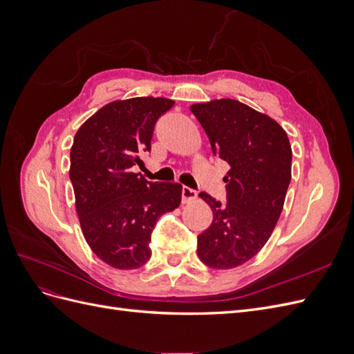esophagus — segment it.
<instances>
[{"label": "esophagus", "mask_w": 354, "mask_h": 354, "mask_svg": "<svg viewBox=\"0 0 354 354\" xmlns=\"http://www.w3.org/2000/svg\"><path fill=\"white\" fill-rule=\"evenodd\" d=\"M196 196H198L196 190L190 189L187 186H183V189H181V201H183V203L192 202L194 199H196Z\"/></svg>", "instance_id": "1"}]
</instances>
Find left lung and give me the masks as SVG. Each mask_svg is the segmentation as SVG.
<instances>
[{"label": "left lung", "mask_w": 354, "mask_h": 354, "mask_svg": "<svg viewBox=\"0 0 354 354\" xmlns=\"http://www.w3.org/2000/svg\"><path fill=\"white\" fill-rule=\"evenodd\" d=\"M212 153L230 165L226 202L201 192L212 209L198 236V255L211 269H233L259 252L276 226L291 181L292 151L283 128L238 100L192 104Z\"/></svg>", "instance_id": "left-lung-1"}]
</instances>
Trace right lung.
<instances>
[{
    "label": "right lung",
    "mask_w": 354,
    "mask_h": 354,
    "mask_svg": "<svg viewBox=\"0 0 354 354\" xmlns=\"http://www.w3.org/2000/svg\"><path fill=\"white\" fill-rule=\"evenodd\" d=\"M174 106L164 97H134L103 106L75 134L69 177L84 238L102 261L133 270L146 264L158 218L181 202V185L133 173L151 152L155 124Z\"/></svg>",
    "instance_id": "add662e5"
}]
</instances>
